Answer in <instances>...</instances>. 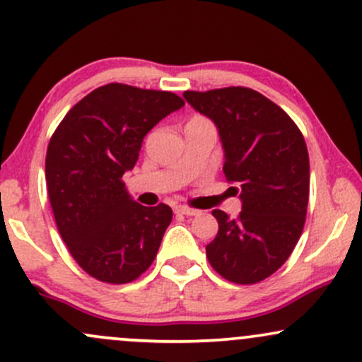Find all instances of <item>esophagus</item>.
<instances>
[{
    "mask_svg": "<svg viewBox=\"0 0 362 362\" xmlns=\"http://www.w3.org/2000/svg\"><path fill=\"white\" fill-rule=\"evenodd\" d=\"M175 213L185 214V216H196V214H199V211H197V209L187 208V206H177V208H175Z\"/></svg>",
    "mask_w": 362,
    "mask_h": 362,
    "instance_id": "1",
    "label": "esophagus"
}]
</instances>
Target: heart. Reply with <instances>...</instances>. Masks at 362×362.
<instances>
[{"label":"heart","mask_w":362,"mask_h":362,"mask_svg":"<svg viewBox=\"0 0 362 362\" xmlns=\"http://www.w3.org/2000/svg\"><path fill=\"white\" fill-rule=\"evenodd\" d=\"M190 125H211V123H209L208 120H206V118H202V117H194V118H190ZM187 123V125H189Z\"/></svg>","instance_id":"1"}]
</instances>
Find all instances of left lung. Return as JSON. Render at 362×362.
Masks as SVG:
<instances>
[{"mask_svg": "<svg viewBox=\"0 0 362 362\" xmlns=\"http://www.w3.org/2000/svg\"><path fill=\"white\" fill-rule=\"evenodd\" d=\"M185 101L216 125L223 173L242 211L213 209L218 233L206 256L226 280L257 284L288 259L303 233L309 199V154L300 130L280 106L247 87L185 90Z\"/></svg>", "mask_w": 362, "mask_h": 362, "instance_id": "1", "label": "left lung"}]
</instances>
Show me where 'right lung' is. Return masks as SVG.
I'll return each mask as SVG.
<instances>
[{
  "label": "right lung",
  "instance_id": "obj_1",
  "mask_svg": "<svg viewBox=\"0 0 362 362\" xmlns=\"http://www.w3.org/2000/svg\"><path fill=\"white\" fill-rule=\"evenodd\" d=\"M184 105L173 93L108 84L81 99L54 130L47 196L63 242L96 280L129 284L156 257L172 208L139 204L122 177L136 166L146 134Z\"/></svg>",
  "mask_w": 362,
  "mask_h": 362
}]
</instances>
